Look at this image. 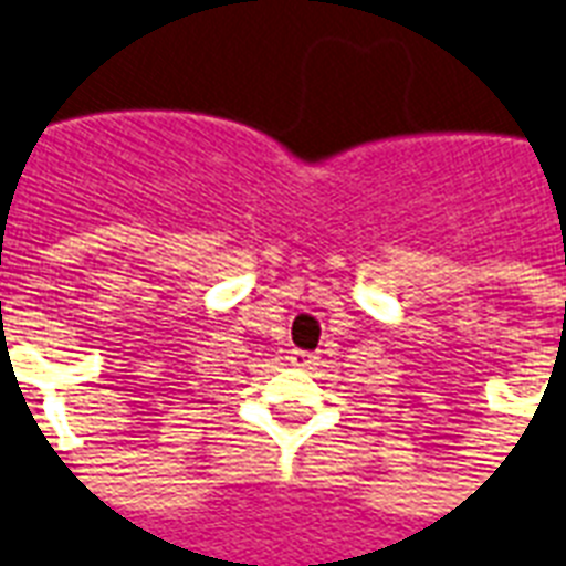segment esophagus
<instances>
[{
  "instance_id": "esophagus-1",
  "label": "esophagus",
  "mask_w": 566,
  "mask_h": 566,
  "mask_svg": "<svg viewBox=\"0 0 566 566\" xmlns=\"http://www.w3.org/2000/svg\"><path fill=\"white\" fill-rule=\"evenodd\" d=\"M291 366H296V369H316V366H319V357L311 355V352H302V348H293Z\"/></svg>"
}]
</instances>
